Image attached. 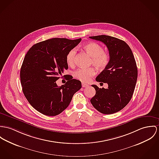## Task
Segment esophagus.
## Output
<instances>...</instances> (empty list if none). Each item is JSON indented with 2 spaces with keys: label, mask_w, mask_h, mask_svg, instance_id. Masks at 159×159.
Returning <instances> with one entry per match:
<instances>
[{
  "label": "esophagus",
  "mask_w": 159,
  "mask_h": 159,
  "mask_svg": "<svg viewBox=\"0 0 159 159\" xmlns=\"http://www.w3.org/2000/svg\"><path fill=\"white\" fill-rule=\"evenodd\" d=\"M82 86L83 88H85V87L88 86V85L86 84H85V83H82Z\"/></svg>",
  "instance_id": "34e87169"
}]
</instances>
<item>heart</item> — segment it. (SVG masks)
I'll return each instance as SVG.
<instances>
[{"label":"heart","instance_id":"b5f03b06","mask_svg":"<svg viewBox=\"0 0 159 159\" xmlns=\"http://www.w3.org/2000/svg\"><path fill=\"white\" fill-rule=\"evenodd\" d=\"M84 49L91 57L90 64L94 65L98 69L103 70L108 65L110 61V56L108 52L103 51V48L96 42H89L84 45ZM76 49H71L66 56V61L70 66H74L75 65ZM96 74V69L94 67L88 68H80L75 71L74 77L79 80L86 82Z\"/></svg>","mask_w":159,"mask_h":159}]
</instances>
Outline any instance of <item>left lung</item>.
I'll return each mask as SVG.
<instances>
[{
  "instance_id": "1",
  "label": "left lung",
  "mask_w": 159,
  "mask_h": 159,
  "mask_svg": "<svg viewBox=\"0 0 159 159\" xmlns=\"http://www.w3.org/2000/svg\"><path fill=\"white\" fill-rule=\"evenodd\" d=\"M89 38L103 42L110 56L108 65L96 79L97 82L108 84V88L92 85L96 91L90 101L100 112L114 114L127 105L134 93L138 71L134 57L128 45L119 39L106 35Z\"/></svg>"
}]
</instances>
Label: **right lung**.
Listing matches in <instances>:
<instances>
[{
	"mask_svg": "<svg viewBox=\"0 0 159 159\" xmlns=\"http://www.w3.org/2000/svg\"><path fill=\"white\" fill-rule=\"evenodd\" d=\"M81 40L48 39L36 43L26 54L20 73L22 91L30 105L40 113L48 116L61 114L81 88V82L70 75L66 77L65 85L58 86L56 84L68 68V52Z\"/></svg>",
	"mask_w": 159,
	"mask_h": 159,
	"instance_id": "right-lung-1",
	"label": "right lung"
}]
</instances>
